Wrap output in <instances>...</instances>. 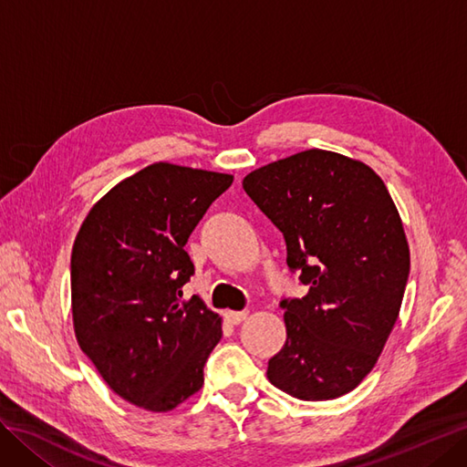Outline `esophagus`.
<instances>
[{
  "label": "esophagus",
  "instance_id": "1",
  "mask_svg": "<svg viewBox=\"0 0 467 467\" xmlns=\"http://www.w3.org/2000/svg\"><path fill=\"white\" fill-rule=\"evenodd\" d=\"M249 317V312H225V319H228L232 325H239Z\"/></svg>",
  "mask_w": 467,
  "mask_h": 467
}]
</instances>
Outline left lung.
Instances as JSON below:
<instances>
[{
  "mask_svg": "<svg viewBox=\"0 0 467 467\" xmlns=\"http://www.w3.org/2000/svg\"><path fill=\"white\" fill-rule=\"evenodd\" d=\"M244 189L309 286L280 302L286 343L266 378L304 401L341 398L372 372L400 316L411 266L400 212L374 169L316 148L255 169Z\"/></svg>",
  "mask_w": 467,
  "mask_h": 467,
  "instance_id": "8db88e82",
  "label": "left lung"
}]
</instances>
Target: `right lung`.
<instances>
[{
    "mask_svg": "<svg viewBox=\"0 0 467 467\" xmlns=\"http://www.w3.org/2000/svg\"><path fill=\"white\" fill-rule=\"evenodd\" d=\"M228 173L151 163L112 187L83 220L72 249L76 338L109 388L167 413L204 384L222 317L201 296L185 244Z\"/></svg>",
    "mask_w": 467,
    "mask_h": 467,
    "instance_id": "obj_1",
    "label": "right lung"
}]
</instances>
